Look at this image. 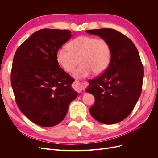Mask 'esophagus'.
Segmentation results:
<instances>
[{"label":"esophagus","instance_id":"obj_1","mask_svg":"<svg viewBox=\"0 0 158 158\" xmlns=\"http://www.w3.org/2000/svg\"><path fill=\"white\" fill-rule=\"evenodd\" d=\"M75 85H76V89L77 90V92L79 93L81 92V91H82V88L79 86V83L78 81H76L75 82Z\"/></svg>","mask_w":158,"mask_h":158}]
</instances>
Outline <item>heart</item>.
<instances>
[{"mask_svg":"<svg viewBox=\"0 0 158 158\" xmlns=\"http://www.w3.org/2000/svg\"><path fill=\"white\" fill-rule=\"evenodd\" d=\"M67 48L57 51L56 60L66 73H72L80 62L73 74L76 78L85 77L92 72L95 74H102L111 62V47L103 38L81 35L70 41Z\"/></svg>","mask_w":158,"mask_h":158,"instance_id":"obj_1","label":"heart"}]
</instances>
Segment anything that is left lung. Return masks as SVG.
Masks as SVG:
<instances>
[{
	"mask_svg": "<svg viewBox=\"0 0 158 158\" xmlns=\"http://www.w3.org/2000/svg\"><path fill=\"white\" fill-rule=\"evenodd\" d=\"M86 32L107 40L112 51L108 68L89 80L86 91L95 98L90 114L102 123H117L131 114L140 96L144 67L139 52L129 38L115 30L102 28Z\"/></svg>",
	"mask_w": 158,
	"mask_h": 158,
	"instance_id": "left-lung-1",
	"label": "left lung"
}]
</instances>
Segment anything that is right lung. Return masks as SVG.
Listing matches in <instances>:
<instances>
[{
    "label": "right lung",
    "instance_id": "add662e5",
    "mask_svg": "<svg viewBox=\"0 0 158 158\" xmlns=\"http://www.w3.org/2000/svg\"><path fill=\"white\" fill-rule=\"evenodd\" d=\"M67 30L37 31L18 47L14 56L11 85L22 113L37 125L50 127L64 118L78 96L74 80L56 60V52L70 38Z\"/></svg>",
    "mask_w": 158,
    "mask_h": 158
}]
</instances>
